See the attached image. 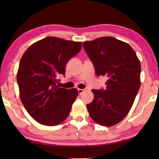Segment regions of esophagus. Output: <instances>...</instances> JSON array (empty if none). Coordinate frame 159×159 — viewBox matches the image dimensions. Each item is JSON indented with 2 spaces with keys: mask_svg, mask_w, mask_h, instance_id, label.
<instances>
[{
  "mask_svg": "<svg viewBox=\"0 0 159 159\" xmlns=\"http://www.w3.org/2000/svg\"><path fill=\"white\" fill-rule=\"evenodd\" d=\"M84 90H83V89H80V88H79V89H78V92H79V93L80 94H80H82L83 92H84Z\"/></svg>",
  "mask_w": 159,
  "mask_h": 159,
  "instance_id": "esophagus-1",
  "label": "esophagus"
}]
</instances>
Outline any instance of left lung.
Wrapping results in <instances>:
<instances>
[{"label": "left lung", "mask_w": 159, "mask_h": 159, "mask_svg": "<svg viewBox=\"0 0 159 159\" xmlns=\"http://www.w3.org/2000/svg\"><path fill=\"white\" fill-rule=\"evenodd\" d=\"M83 45L97 76L108 79L105 90H92L88 113L99 125H114L130 111L140 87V61L130 45L114 37H100Z\"/></svg>", "instance_id": "1"}]
</instances>
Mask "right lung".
<instances>
[{
  "label": "right lung",
  "instance_id": "obj_1",
  "mask_svg": "<svg viewBox=\"0 0 159 159\" xmlns=\"http://www.w3.org/2000/svg\"><path fill=\"white\" fill-rule=\"evenodd\" d=\"M81 47V42L49 36L30 45L21 57L17 74L20 98L40 124L57 125L69 116L79 92L59 88L56 83Z\"/></svg>",
  "mask_w": 159,
  "mask_h": 159
}]
</instances>
